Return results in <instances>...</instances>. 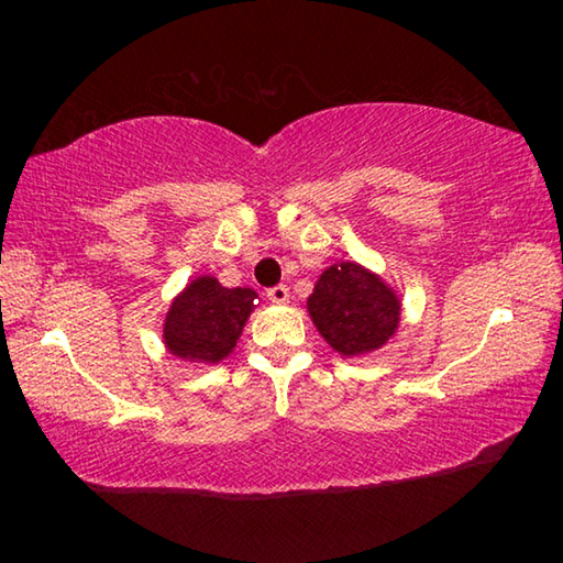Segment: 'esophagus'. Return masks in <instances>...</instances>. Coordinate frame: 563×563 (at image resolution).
<instances>
[{
  "label": "esophagus",
  "instance_id": "1",
  "mask_svg": "<svg viewBox=\"0 0 563 563\" xmlns=\"http://www.w3.org/2000/svg\"><path fill=\"white\" fill-rule=\"evenodd\" d=\"M290 290L288 285H275V288H268V300L273 302H288Z\"/></svg>",
  "mask_w": 563,
  "mask_h": 563
}]
</instances>
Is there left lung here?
<instances>
[{"label": "left lung", "mask_w": 563, "mask_h": 563, "mask_svg": "<svg viewBox=\"0 0 563 563\" xmlns=\"http://www.w3.org/2000/svg\"><path fill=\"white\" fill-rule=\"evenodd\" d=\"M308 310L320 335L347 357L385 345L399 322L395 292L357 263H340L322 273Z\"/></svg>", "instance_id": "8db88e82"}]
</instances>
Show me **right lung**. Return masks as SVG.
Here are the masks:
<instances>
[{
    "instance_id": "right-lung-1",
    "label": "right lung",
    "mask_w": 563,
    "mask_h": 563,
    "mask_svg": "<svg viewBox=\"0 0 563 563\" xmlns=\"http://www.w3.org/2000/svg\"><path fill=\"white\" fill-rule=\"evenodd\" d=\"M255 290L223 288L216 278H196L170 305L164 338L178 357L218 362L235 347L247 316L255 308Z\"/></svg>"
}]
</instances>
